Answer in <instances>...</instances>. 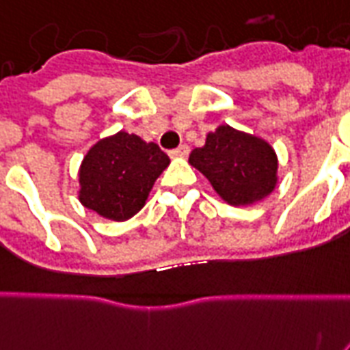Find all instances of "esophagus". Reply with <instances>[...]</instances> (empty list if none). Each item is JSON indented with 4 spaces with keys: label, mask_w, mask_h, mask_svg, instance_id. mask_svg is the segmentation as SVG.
<instances>
[{
    "label": "esophagus",
    "mask_w": 350,
    "mask_h": 350,
    "mask_svg": "<svg viewBox=\"0 0 350 350\" xmlns=\"http://www.w3.org/2000/svg\"><path fill=\"white\" fill-rule=\"evenodd\" d=\"M189 153V148L186 144L178 146L177 150H172L170 151V157H173V159H183V157H186Z\"/></svg>",
    "instance_id": "1"
}]
</instances>
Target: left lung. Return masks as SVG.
<instances>
[{
  "mask_svg": "<svg viewBox=\"0 0 350 350\" xmlns=\"http://www.w3.org/2000/svg\"><path fill=\"white\" fill-rule=\"evenodd\" d=\"M189 164L232 206L265 199L278 184V155L272 146L226 124L206 135V144L189 153Z\"/></svg>",
  "mask_w": 350,
  "mask_h": 350,
  "instance_id": "1",
  "label": "left lung"
}]
</instances>
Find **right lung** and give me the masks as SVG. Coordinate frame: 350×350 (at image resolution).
<instances>
[{
    "label": "right lung",
    "instance_id": "right-lung-1",
    "mask_svg": "<svg viewBox=\"0 0 350 350\" xmlns=\"http://www.w3.org/2000/svg\"><path fill=\"white\" fill-rule=\"evenodd\" d=\"M167 164L170 157L155 142L118 131L98 140L83 157L78 199L102 217L127 221L144 208Z\"/></svg>",
    "mask_w": 350,
    "mask_h": 350
}]
</instances>
